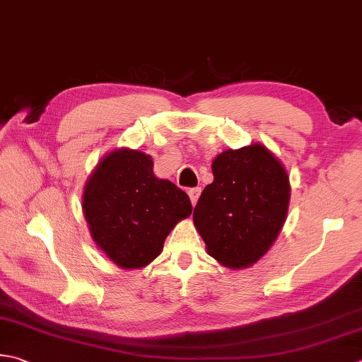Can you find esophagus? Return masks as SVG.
Here are the masks:
<instances>
[{
    "label": "esophagus",
    "instance_id": "1",
    "mask_svg": "<svg viewBox=\"0 0 362 362\" xmlns=\"http://www.w3.org/2000/svg\"><path fill=\"white\" fill-rule=\"evenodd\" d=\"M188 196H189L191 204L194 205V204L197 202V199H199V196H201V188H199V187L189 188V189H188Z\"/></svg>",
    "mask_w": 362,
    "mask_h": 362
}]
</instances>
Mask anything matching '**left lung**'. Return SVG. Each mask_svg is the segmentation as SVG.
Here are the masks:
<instances>
[{
    "mask_svg": "<svg viewBox=\"0 0 362 362\" xmlns=\"http://www.w3.org/2000/svg\"><path fill=\"white\" fill-rule=\"evenodd\" d=\"M214 182L193 214L211 257L246 268L264 256L284 226L290 183L282 163L262 144L224 151L211 163Z\"/></svg>",
    "mask_w": 362,
    "mask_h": 362,
    "instance_id": "1",
    "label": "left lung"
}]
</instances>
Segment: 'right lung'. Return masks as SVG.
I'll list each match as a JSON object with an SVG mask.
<instances>
[{"label": "right lung", "instance_id": "obj_1", "mask_svg": "<svg viewBox=\"0 0 362 362\" xmlns=\"http://www.w3.org/2000/svg\"><path fill=\"white\" fill-rule=\"evenodd\" d=\"M191 210L185 191L153 174L151 155L132 148L103 157L83 194L92 240L127 270L143 268L158 257L169 232Z\"/></svg>", "mask_w": 362, "mask_h": 362}]
</instances>
